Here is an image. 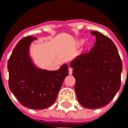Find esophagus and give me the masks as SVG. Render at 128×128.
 Wrapping results in <instances>:
<instances>
[{"label": "esophagus", "mask_w": 128, "mask_h": 128, "mask_svg": "<svg viewBox=\"0 0 128 128\" xmlns=\"http://www.w3.org/2000/svg\"><path fill=\"white\" fill-rule=\"evenodd\" d=\"M68 70H69V74H70V75H71L72 73V68L70 67V68H68Z\"/></svg>", "instance_id": "esophagus-1"}]
</instances>
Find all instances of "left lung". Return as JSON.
Wrapping results in <instances>:
<instances>
[{"instance_id": "left-lung-1", "label": "left lung", "mask_w": 128, "mask_h": 128, "mask_svg": "<svg viewBox=\"0 0 128 128\" xmlns=\"http://www.w3.org/2000/svg\"><path fill=\"white\" fill-rule=\"evenodd\" d=\"M90 51L70 62L76 78L78 100L85 108L95 109L108 105L120 90L122 63L114 42L98 31Z\"/></svg>"}]
</instances>
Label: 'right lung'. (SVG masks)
<instances>
[{
  "mask_svg": "<svg viewBox=\"0 0 128 128\" xmlns=\"http://www.w3.org/2000/svg\"><path fill=\"white\" fill-rule=\"evenodd\" d=\"M36 38H22L14 48L8 62V86L12 94L23 106L41 110L56 101L68 67L63 65L56 71L38 69L29 56V46Z\"/></svg>",
  "mask_w": 128,
  "mask_h": 128,
  "instance_id": "add662e5",
  "label": "right lung"
}]
</instances>
